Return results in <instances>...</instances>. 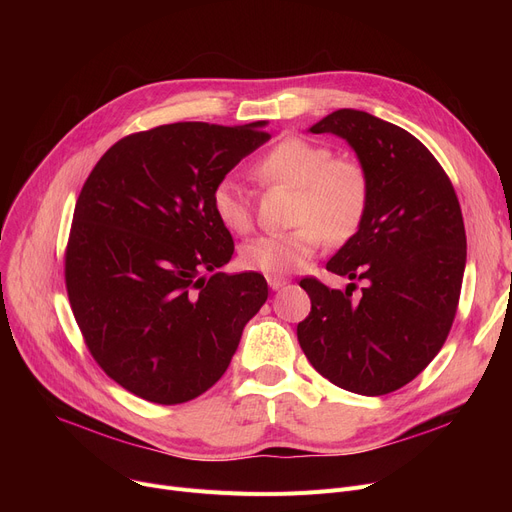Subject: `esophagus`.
<instances>
[{
  "label": "esophagus",
  "instance_id": "34e87169",
  "mask_svg": "<svg viewBox=\"0 0 512 512\" xmlns=\"http://www.w3.org/2000/svg\"><path fill=\"white\" fill-rule=\"evenodd\" d=\"M267 284H270L272 290H280L282 286L288 284V280L282 278V276H267Z\"/></svg>",
  "mask_w": 512,
  "mask_h": 512
}]
</instances>
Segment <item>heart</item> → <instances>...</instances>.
<instances>
[{"mask_svg":"<svg viewBox=\"0 0 512 512\" xmlns=\"http://www.w3.org/2000/svg\"><path fill=\"white\" fill-rule=\"evenodd\" d=\"M263 182L297 188L288 232L261 234L240 249L242 267L267 276H282L303 267L324 240L342 245L363 226L371 205V178L355 159L334 157L332 149L301 137H284L253 166ZM211 209L232 234L253 230V207L232 176L215 182Z\"/></svg>","mask_w":512,"mask_h":512,"instance_id":"b5f03b06","label":"heart"}]
</instances>
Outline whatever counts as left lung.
Instances as JSON below:
<instances>
[{
	"instance_id": "obj_1",
	"label": "left lung",
	"mask_w": 512,
	"mask_h": 512,
	"mask_svg": "<svg viewBox=\"0 0 512 512\" xmlns=\"http://www.w3.org/2000/svg\"><path fill=\"white\" fill-rule=\"evenodd\" d=\"M309 130L355 149L371 178V205L326 265L363 282L361 290L303 278L311 311L297 326L299 344L338 388L382 396L415 380L448 338L467 261L461 205L438 159L405 128L336 110Z\"/></svg>"
}]
</instances>
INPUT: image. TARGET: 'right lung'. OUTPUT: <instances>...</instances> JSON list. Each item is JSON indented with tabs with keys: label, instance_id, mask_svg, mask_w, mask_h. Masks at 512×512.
<instances>
[{
	"label": "right lung",
	"instance_id": "add662e5",
	"mask_svg": "<svg viewBox=\"0 0 512 512\" xmlns=\"http://www.w3.org/2000/svg\"><path fill=\"white\" fill-rule=\"evenodd\" d=\"M261 126L176 122L128 134L76 199L64 253L74 319L97 365L149 402L180 405L209 390L267 299L261 274L215 272L234 242L211 209L215 182L270 139Z\"/></svg>",
	"mask_w": 512,
	"mask_h": 512
}]
</instances>
